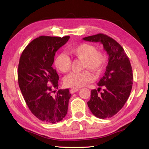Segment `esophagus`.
I'll return each instance as SVG.
<instances>
[{"label":"esophagus","instance_id":"obj_1","mask_svg":"<svg viewBox=\"0 0 149 149\" xmlns=\"http://www.w3.org/2000/svg\"><path fill=\"white\" fill-rule=\"evenodd\" d=\"M79 90V88H72V89L70 90V92H71V93H74Z\"/></svg>","mask_w":149,"mask_h":149}]
</instances>
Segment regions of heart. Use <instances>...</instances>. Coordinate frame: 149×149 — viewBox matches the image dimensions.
<instances>
[{"instance_id":"heart-1","label":"heart","mask_w":149,"mask_h":149,"mask_svg":"<svg viewBox=\"0 0 149 149\" xmlns=\"http://www.w3.org/2000/svg\"><path fill=\"white\" fill-rule=\"evenodd\" d=\"M71 56L83 61V69H89L99 74L103 70L106 64V58L104 54L97 50L96 47L89 43H81L69 49ZM56 68L61 73L68 72L71 68L72 61L68 56L65 54H59L54 61ZM92 74L84 70L79 73H71L64 78V84L66 86L70 88H80L93 80Z\"/></svg>"}]
</instances>
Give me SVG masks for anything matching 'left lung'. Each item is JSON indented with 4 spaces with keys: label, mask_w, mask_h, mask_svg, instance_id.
Instances as JSON below:
<instances>
[{
    "label": "left lung",
    "mask_w": 149,
    "mask_h": 149,
    "mask_svg": "<svg viewBox=\"0 0 149 149\" xmlns=\"http://www.w3.org/2000/svg\"><path fill=\"white\" fill-rule=\"evenodd\" d=\"M83 40L100 42L109 56L104 75L97 84L99 88L91 91L90 100L87 104L97 118H111L122 108L130 95L133 83L130 61L122 47L106 34L99 33ZM102 87L103 91L100 93Z\"/></svg>",
    "instance_id": "left-lung-1"
}]
</instances>
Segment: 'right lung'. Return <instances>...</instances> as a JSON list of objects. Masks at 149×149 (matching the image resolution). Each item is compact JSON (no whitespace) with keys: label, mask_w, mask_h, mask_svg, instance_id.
<instances>
[{"label":"right lung","mask_w":149,"mask_h":149,"mask_svg":"<svg viewBox=\"0 0 149 149\" xmlns=\"http://www.w3.org/2000/svg\"><path fill=\"white\" fill-rule=\"evenodd\" d=\"M63 38L41 36L22 52L18 67V85L29 109L42 121L55 123L65 118L72 95L68 89L59 90V75L52 68L56 52L68 42Z\"/></svg>","instance_id":"obj_1"}]
</instances>
